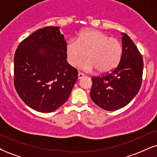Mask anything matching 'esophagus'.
<instances>
[{
    "instance_id": "obj_1",
    "label": "esophagus",
    "mask_w": 157,
    "mask_h": 157,
    "mask_svg": "<svg viewBox=\"0 0 157 157\" xmlns=\"http://www.w3.org/2000/svg\"><path fill=\"white\" fill-rule=\"evenodd\" d=\"M84 76H85V75L82 74V73H81V72H79L78 73V79L82 78V77H84Z\"/></svg>"
}]
</instances>
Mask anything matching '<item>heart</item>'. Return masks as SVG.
<instances>
[{"instance_id": "heart-1", "label": "heart", "mask_w": 157, "mask_h": 157, "mask_svg": "<svg viewBox=\"0 0 157 157\" xmlns=\"http://www.w3.org/2000/svg\"><path fill=\"white\" fill-rule=\"evenodd\" d=\"M65 51L71 66L78 67L87 57L88 60L82 64L85 71L97 69L100 74H108L118 66L122 59V45L117 38L101 31L86 29L77 35L76 41H67Z\"/></svg>"}]
</instances>
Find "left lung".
I'll use <instances>...</instances> for the list:
<instances>
[{"mask_svg":"<svg viewBox=\"0 0 157 157\" xmlns=\"http://www.w3.org/2000/svg\"><path fill=\"white\" fill-rule=\"evenodd\" d=\"M122 35V56L118 66L110 73L91 78L90 98L106 111L117 110L128 105L142 84V55L131 38L126 33Z\"/></svg>","mask_w":157,"mask_h":157,"instance_id":"obj_1","label":"left lung"}]
</instances>
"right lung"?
<instances>
[{
  "mask_svg": "<svg viewBox=\"0 0 157 157\" xmlns=\"http://www.w3.org/2000/svg\"><path fill=\"white\" fill-rule=\"evenodd\" d=\"M59 28L35 31L21 41L14 54L16 90L40 112H52L64 104L78 77L77 69L67 61V42Z\"/></svg>",
  "mask_w": 157,
  "mask_h": 157,
  "instance_id": "obj_1",
  "label": "right lung"
}]
</instances>
